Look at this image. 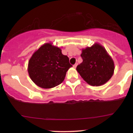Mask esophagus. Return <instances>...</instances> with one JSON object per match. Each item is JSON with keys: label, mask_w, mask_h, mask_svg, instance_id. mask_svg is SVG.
Instances as JSON below:
<instances>
[{"label": "esophagus", "mask_w": 133, "mask_h": 133, "mask_svg": "<svg viewBox=\"0 0 133 133\" xmlns=\"http://www.w3.org/2000/svg\"><path fill=\"white\" fill-rule=\"evenodd\" d=\"M76 66H77V64H75V65H73V68H76Z\"/></svg>", "instance_id": "34e87169"}]
</instances>
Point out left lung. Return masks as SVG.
Listing matches in <instances>:
<instances>
[{
    "instance_id": "8db88e82",
    "label": "left lung",
    "mask_w": 133,
    "mask_h": 133,
    "mask_svg": "<svg viewBox=\"0 0 133 133\" xmlns=\"http://www.w3.org/2000/svg\"><path fill=\"white\" fill-rule=\"evenodd\" d=\"M81 57L83 62L77 65L76 71L89 85H104L113 75V60L106 49L98 43L82 49Z\"/></svg>"
}]
</instances>
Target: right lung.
<instances>
[{
    "instance_id": "add662e5",
    "label": "right lung",
    "mask_w": 133,
    "mask_h": 133,
    "mask_svg": "<svg viewBox=\"0 0 133 133\" xmlns=\"http://www.w3.org/2000/svg\"><path fill=\"white\" fill-rule=\"evenodd\" d=\"M71 67L69 58L62 53L60 48L52 43H45L32 55L28 62V71L37 86L50 89L64 81Z\"/></svg>"
}]
</instances>
